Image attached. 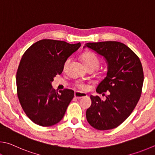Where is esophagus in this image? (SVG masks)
Instances as JSON below:
<instances>
[{
	"mask_svg": "<svg viewBox=\"0 0 155 155\" xmlns=\"http://www.w3.org/2000/svg\"><path fill=\"white\" fill-rule=\"evenodd\" d=\"M74 97L77 98V99H81V98L87 97V94H85V93H81L80 91H75Z\"/></svg>",
	"mask_w": 155,
	"mask_h": 155,
	"instance_id": "obj_1",
	"label": "esophagus"
}]
</instances>
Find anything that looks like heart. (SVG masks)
<instances>
[{"mask_svg": "<svg viewBox=\"0 0 155 155\" xmlns=\"http://www.w3.org/2000/svg\"><path fill=\"white\" fill-rule=\"evenodd\" d=\"M82 60L83 61L85 65L87 66V68H94L95 69L97 68L100 64V60L98 58L97 56L94 53L92 52H85L82 55ZM71 61V58H67L64 61L63 64V69L66 70ZM76 86L78 89H80L83 91H85L87 89V85L85 83L81 82H77L76 83Z\"/></svg>", "mask_w": 155, "mask_h": 155, "instance_id": "1", "label": "heart"}]
</instances>
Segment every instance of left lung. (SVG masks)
I'll list each match as a JSON object with an SVG mask.
<instances>
[{
	"instance_id": "1",
	"label": "left lung",
	"mask_w": 155,
	"mask_h": 155,
	"mask_svg": "<svg viewBox=\"0 0 155 155\" xmlns=\"http://www.w3.org/2000/svg\"><path fill=\"white\" fill-rule=\"evenodd\" d=\"M85 45L107 60V76L96 91L102 95L106 91L109 94L105 100L98 95L90 96L91 105L86 111L87 120L97 130L116 128L131 114L141 96L144 83L142 63L133 51L120 42L88 43Z\"/></svg>"
}]
</instances>
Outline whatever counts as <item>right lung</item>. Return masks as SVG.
Returning a JSON list of instances; mask_svg holds the SVG:
<instances>
[{"label": "right lung", "mask_w": 155, "mask_h": 155, "mask_svg": "<svg viewBox=\"0 0 155 155\" xmlns=\"http://www.w3.org/2000/svg\"><path fill=\"white\" fill-rule=\"evenodd\" d=\"M81 45L43 39L24 53L16 74L17 94L22 109L36 124L52 126L64 117L74 92L64 89L58 93L51 83L62 72L64 61Z\"/></svg>", "instance_id": "right-lung-1"}]
</instances>
